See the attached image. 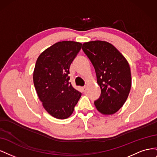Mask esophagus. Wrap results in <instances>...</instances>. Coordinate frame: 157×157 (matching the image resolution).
Returning <instances> with one entry per match:
<instances>
[{"label": "esophagus", "instance_id": "esophagus-1", "mask_svg": "<svg viewBox=\"0 0 157 157\" xmlns=\"http://www.w3.org/2000/svg\"><path fill=\"white\" fill-rule=\"evenodd\" d=\"M82 90L83 92H86L87 91V86H84L82 88Z\"/></svg>", "mask_w": 157, "mask_h": 157}]
</instances>
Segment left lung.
<instances>
[{
  "label": "left lung",
  "mask_w": 157,
  "mask_h": 157,
  "mask_svg": "<svg viewBox=\"0 0 157 157\" xmlns=\"http://www.w3.org/2000/svg\"><path fill=\"white\" fill-rule=\"evenodd\" d=\"M82 49L94 66L101 88L95 106L104 115L115 113L124 105L130 91L129 64L115 46L105 41L85 42Z\"/></svg>",
  "instance_id": "obj_1"
}]
</instances>
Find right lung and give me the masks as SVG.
<instances>
[{"instance_id": "obj_1", "label": "right lung", "mask_w": 157, "mask_h": 157, "mask_svg": "<svg viewBox=\"0 0 157 157\" xmlns=\"http://www.w3.org/2000/svg\"><path fill=\"white\" fill-rule=\"evenodd\" d=\"M81 47L77 42H57L36 60L33 82L38 96L46 111L58 119L70 117L81 96L69 82L70 65Z\"/></svg>"}]
</instances>
